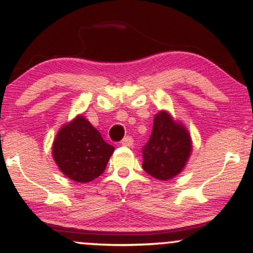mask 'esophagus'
Returning <instances> with one entry per match:
<instances>
[{
  "mask_svg": "<svg viewBox=\"0 0 253 253\" xmlns=\"http://www.w3.org/2000/svg\"><path fill=\"white\" fill-rule=\"evenodd\" d=\"M121 145H124V146H132V145H133V138H132V136H129V135L125 136L123 140H121Z\"/></svg>",
  "mask_w": 253,
  "mask_h": 253,
  "instance_id": "esophagus-1",
  "label": "esophagus"
}]
</instances>
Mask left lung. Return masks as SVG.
Segmentation results:
<instances>
[{
  "mask_svg": "<svg viewBox=\"0 0 253 253\" xmlns=\"http://www.w3.org/2000/svg\"><path fill=\"white\" fill-rule=\"evenodd\" d=\"M190 152L191 141L185 127L175 123L168 113L159 112L143 147V169L155 178L168 181L181 172Z\"/></svg>",
  "mask_w": 253,
  "mask_h": 253,
  "instance_id": "obj_1",
  "label": "left lung"
}]
</instances>
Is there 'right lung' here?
Instances as JSON below:
<instances>
[{"label": "right lung", "mask_w": 253, "mask_h": 253, "mask_svg": "<svg viewBox=\"0 0 253 253\" xmlns=\"http://www.w3.org/2000/svg\"><path fill=\"white\" fill-rule=\"evenodd\" d=\"M114 146L82 115L60 128L53 141V158L64 175L86 183L106 170Z\"/></svg>", "instance_id": "right-lung-1"}]
</instances>
